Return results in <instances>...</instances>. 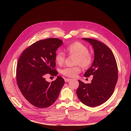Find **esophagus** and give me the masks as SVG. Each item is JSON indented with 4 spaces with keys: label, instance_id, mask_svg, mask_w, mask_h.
I'll return each mask as SVG.
<instances>
[{
    "label": "esophagus",
    "instance_id": "esophagus-1",
    "mask_svg": "<svg viewBox=\"0 0 131 131\" xmlns=\"http://www.w3.org/2000/svg\"><path fill=\"white\" fill-rule=\"evenodd\" d=\"M70 80H71L70 79H67V78L65 79V81L66 82H68Z\"/></svg>",
    "mask_w": 131,
    "mask_h": 131
}]
</instances>
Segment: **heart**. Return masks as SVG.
I'll return each mask as SVG.
<instances>
[{"mask_svg":"<svg viewBox=\"0 0 131 131\" xmlns=\"http://www.w3.org/2000/svg\"><path fill=\"white\" fill-rule=\"evenodd\" d=\"M65 51L69 56H74L73 63L76 65L62 69L60 72L64 76L74 78L81 72V68L78 65L86 68L92 63V57L89 52L88 48L80 42H75L68 45L65 48ZM65 59V54L61 51H57L55 54L54 60L58 65L64 64Z\"/></svg>","mask_w":131,"mask_h":131,"instance_id":"b5f03b06","label":"heart"}]
</instances>
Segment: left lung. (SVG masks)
<instances>
[{"instance_id":"8db88e82","label":"left lung","mask_w":131,"mask_h":131,"mask_svg":"<svg viewBox=\"0 0 131 131\" xmlns=\"http://www.w3.org/2000/svg\"><path fill=\"white\" fill-rule=\"evenodd\" d=\"M94 49V60L85 73L86 78L93 76L91 83L79 80L77 90L80 100L86 106L93 107L104 104L113 94L118 79V68L114 55L106 45L90 38H83Z\"/></svg>"}]
</instances>
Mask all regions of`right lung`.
I'll return each mask as SVG.
<instances>
[{
  "instance_id": "right-lung-1",
  "label": "right lung",
  "mask_w": 131,
  "mask_h": 131,
  "mask_svg": "<svg viewBox=\"0 0 131 131\" xmlns=\"http://www.w3.org/2000/svg\"><path fill=\"white\" fill-rule=\"evenodd\" d=\"M63 41L57 38L39 40L24 50L17 64L16 81L24 98L34 106L43 108L50 106L58 97L65 83L57 76L51 83L46 80L48 73L56 76L58 72L54 56Z\"/></svg>"
}]
</instances>
